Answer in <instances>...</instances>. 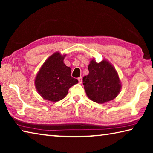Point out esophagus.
Wrapping results in <instances>:
<instances>
[{"label": "esophagus", "instance_id": "esophagus-1", "mask_svg": "<svg viewBox=\"0 0 153 153\" xmlns=\"http://www.w3.org/2000/svg\"><path fill=\"white\" fill-rule=\"evenodd\" d=\"M78 82H79V84H82V77H78Z\"/></svg>", "mask_w": 153, "mask_h": 153}]
</instances>
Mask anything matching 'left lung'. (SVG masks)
I'll return each instance as SVG.
<instances>
[{
	"instance_id": "1",
	"label": "left lung",
	"mask_w": 153,
	"mask_h": 153,
	"mask_svg": "<svg viewBox=\"0 0 153 153\" xmlns=\"http://www.w3.org/2000/svg\"><path fill=\"white\" fill-rule=\"evenodd\" d=\"M89 74L83 77V85L90 99L97 103H105L118 95L121 84L117 72L107 61H90Z\"/></svg>"
}]
</instances>
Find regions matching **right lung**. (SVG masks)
Listing matches in <instances>:
<instances>
[{
    "mask_svg": "<svg viewBox=\"0 0 153 153\" xmlns=\"http://www.w3.org/2000/svg\"><path fill=\"white\" fill-rule=\"evenodd\" d=\"M65 55L56 53L41 67L35 79L38 92L46 100L56 102L65 97L69 89L78 83L71 77V68L63 63Z\"/></svg>",
    "mask_w": 153,
    "mask_h": 153,
    "instance_id": "right-lung-1",
    "label": "right lung"
}]
</instances>
